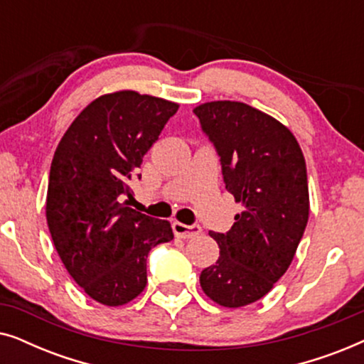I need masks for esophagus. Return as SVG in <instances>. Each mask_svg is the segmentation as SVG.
<instances>
[{"instance_id":"obj_1","label":"esophagus","mask_w":364,"mask_h":364,"mask_svg":"<svg viewBox=\"0 0 364 364\" xmlns=\"http://www.w3.org/2000/svg\"><path fill=\"white\" fill-rule=\"evenodd\" d=\"M172 228H173V233H176V237L178 238H193L202 233V227L196 225V223H193V225H186V223L182 222H173Z\"/></svg>"}]
</instances>
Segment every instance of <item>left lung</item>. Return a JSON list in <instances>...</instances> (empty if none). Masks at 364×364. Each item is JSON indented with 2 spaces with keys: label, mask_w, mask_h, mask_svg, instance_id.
Returning a JSON list of instances; mask_svg holds the SVG:
<instances>
[{
  "label": "left lung",
  "mask_w": 364,
  "mask_h": 364,
  "mask_svg": "<svg viewBox=\"0 0 364 364\" xmlns=\"http://www.w3.org/2000/svg\"><path fill=\"white\" fill-rule=\"evenodd\" d=\"M193 114L220 157L225 188L242 203L230 230L210 232L220 257L202 270L200 287L218 305L245 306L295 257L310 212L305 157L283 124L248 104L213 101Z\"/></svg>",
  "instance_id": "8db88e82"
}]
</instances>
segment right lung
I'll return each instance as SVG.
<instances>
[{
	"instance_id": "add662e5",
	"label": "right lung",
	"mask_w": 364,
	"mask_h": 364,
	"mask_svg": "<svg viewBox=\"0 0 364 364\" xmlns=\"http://www.w3.org/2000/svg\"><path fill=\"white\" fill-rule=\"evenodd\" d=\"M166 99L119 91L92 101L64 134L49 171L46 218L74 282L107 306L146 288L147 255L171 242L167 220L124 203L142 157L177 112Z\"/></svg>"
}]
</instances>
